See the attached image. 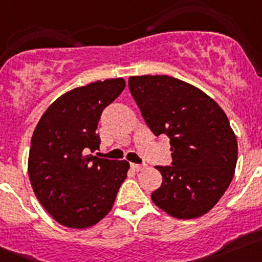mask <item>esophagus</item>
<instances>
[{
    "label": "esophagus",
    "mask_w": 262,
    "mask_h": 262,
    "mask_svg": "<svg viewBox=\"0 0 262 262\" xmlns=\"http://www.w3.org/2000/svg\"><path fill=\"white\" fill-rule=\"evenodd\" d=\"M131 168L135 170V172H139V170H142V169H144V165H140V164H134L131 163Z\"/></svg>",
    "instance_id": "1"
}]
</instances>
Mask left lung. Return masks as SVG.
<instances>
[{
	"label": "left lung",
	"instance_id": "8db88e82",
	"mask_svg": "<svg viewBox=\"0 0 262 262\" xmlns=\"http://www.w3.org/2000/svg\"><path fill=\"white\" fill-rule=\"evenodd\" d=\"M128 88L152 133L170 139L173 163L156 166L163 184L152 201L177 219L202 216L235 174L237 140L226 113L205 92L170 76H133Z\"/></svg>",
	"mask_w": 262,
	"mask_h": 262
}]
</instances>
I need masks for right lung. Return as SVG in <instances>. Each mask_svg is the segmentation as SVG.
<instances>
[{
  "label": "right lung",
  "mask_w": 262,
  "mask_h": 262,
  "mask_svg": "<svg viewBox=\"0 0 262 262\" xmlns=\"http://www.w3.org/2000/svg\"><path fill=\"white\" fill-rule=\"evenodd\" d=\"M124 86L119 77L69 90L51 103L34 129L30 182L40 205L61 226L84 230L102 221L126 180V160L89 155L99 147L101 113Z\"/></svg>",
  "instance_id": "right-lung-1"
}]
</instances>
